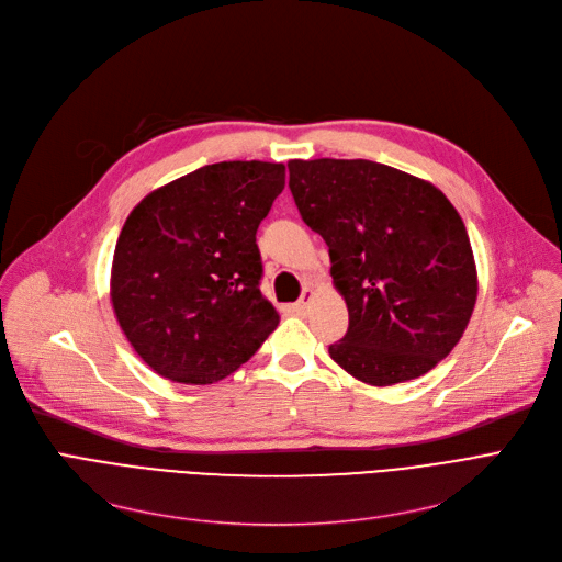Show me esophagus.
Wrapping results in <instances>:
<instances>
[{"label":"esophagus","instance_id":"1","mask_svg":"<svg viewBox=\"0 0 562 562\" xmlns=\"http://www.w3.org/2000/svg\"><path fill=\"white\" fill-rule=\"evenodd\" d=\"M312 299H314V291L312 289H305L303 291V296H301V301L296 303V312H307V307H310V303H312Z\"/></svg>","mask_w":562,"mask_h":562}]
</instances>
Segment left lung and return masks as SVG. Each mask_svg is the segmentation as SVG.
Listing matches in <instances>:
<instances>
[{
	"mask_svg": "<svg viewBox=\"0 0 562 562\" xmlns=\"http://www.w3.org/2000/svg\"><path fill=\"white\" fill-rule=\"evenodd\" d=\"M289 189L323 236L348 333L330 358L373 387L415 380L467 330L479 273L467 227L430 182L367 159H291Z\"/></svg>",
	"mask_w": 562,
	"mask_h": 562,
	"instance_id": "1",
	"label": "left lung"
}]
</instances>
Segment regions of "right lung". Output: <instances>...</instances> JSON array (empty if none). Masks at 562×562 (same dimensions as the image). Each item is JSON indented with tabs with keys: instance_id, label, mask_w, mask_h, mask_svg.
<instances>
[{
	"instance_id": "add662e5",
	"label": "right lung",
	"mask_w": 562,
	"mask_h": 562,
	"mask_svg": "<svg viewBox=\"0 0 562 562\" xmlns=\"http://www.w3.org/2000/svg\"><path fill=\"white\" fill-rule=\"evenodd\" d=\"M284 189V164L221 161L147 193L111 263V305L155 373L212 385L248 362L280 323L259 291L257 227Z\"/></svg>"
}]
</instances>
